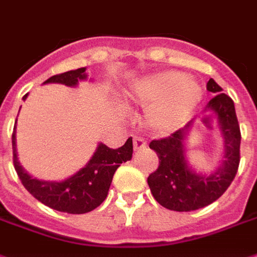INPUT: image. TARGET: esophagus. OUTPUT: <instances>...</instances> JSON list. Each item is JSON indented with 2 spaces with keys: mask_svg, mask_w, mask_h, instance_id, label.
Segmentation results:
<instances>
[{
  "mask_svg": "<svg viewBox=\"0 0 257 257\" xmlns=\"http://www.w3.org/2000/svg\"><path fill=\"white\" fill-rule=\"evenodd\" d=\"M133 147H135V150L144 149V148H147V141L143 137H135L133 139Z\"/></svg>",
  "mask_w": 257,
  "mask_h": 257,
  "instance_id": "obj_1",
  "label": "esophagus"
}]
</instances>
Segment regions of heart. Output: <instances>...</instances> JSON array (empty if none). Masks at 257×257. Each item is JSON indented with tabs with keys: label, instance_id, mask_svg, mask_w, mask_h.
Returning a JSON list of instances; mask_svg holds the SVG:
<instances>
[{
	"label": "heart",
	"instance_id": "1",
	"mask_svg": "<svg viewBox=\"0 0 257 257\" xmlns=\"http://www.w3.org/2000/svg\"><path fill=\"white\" fill-rule=\"evenodd\" d=\"M203 95L195 79L176 70L160 71L137 81L131 97L149 107L147 122L160 133L173 132L185 124Z\"/></svg>",
	"mask_w": 257,
	"mask_h": 257
}]
</instances>
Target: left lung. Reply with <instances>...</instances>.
Segmentation results:
<instances>
[{
  "instance_id": "8db88e82",
  "label": "left lung",
  "mask_w": 257,
  "mask_h": 257,
  "mask_svg": "<svg viewBox=\"0 0 257 257\" xmlns=\"http://www.w3.org/2000/svg\"><path fill=\"white\" fill-rule=\"evenodd\" d=\"M207 91L214 93L206 112L215 114L224 139L222 165L211 174L195 173L185 154V140L194 120L183 128L149 144L158 156L160 166L148 177V185L154 199L173 211H193L215 202L228 189L240 162V128L235 105L230 96L223 93L214 79L207 81Z\"/></svg>"
}]
</instances>
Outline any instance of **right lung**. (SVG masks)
I'll return each instance as SVG.
<instances>
[{
    "mask_svg": "<svg viewBox=\"0 0 257 257\" xmlns=\"http://www.w3.org/2000/svg\"><path fill=\"white\" fill-rule=\"evenodd\" d=\"M85 67L71 70L63 74L54 75L43 83H60V84L75 87L80 80H85ZM27 93L24 96L26 100ZM17 124V120H16ZM13 162L16 172L20 177L21 182L29 193L50 208L56 211L67 212V214H85L95 210L103 203L107 198L110 182L114 172L122 162L131 161L133 153L132 137L126 140V143L118 149H110L104 144H99L97 149L93 153L92 158L84 168H81L74 176L68 177L60 182H50L33 178L30 174L21 166L17 156L16 144V126L13 136Z\"/></svg>",
    "mask_w": 257,
    "mask_h": 257,
    "instance_id": "right-lung-1",
    "label": "right lung"
}]
</instances>
